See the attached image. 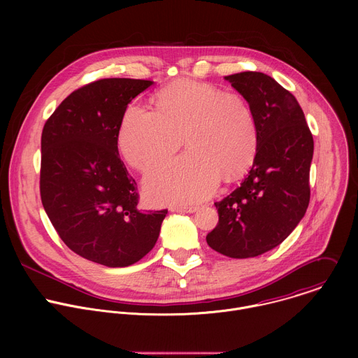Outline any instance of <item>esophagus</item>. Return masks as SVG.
Listing matches in <instances>:
<instances>
[{
	"mask_svg": "<svg viewBox=\"0 0 358 358\" xmlns=\"http://www.w3.org/2000/svg\"><path fill=\"white\" fill-rule=\"evenodd\" d=\"M171 210L177 211V213H188V214H191V213H195L198 208L195 206H181V207H173Z\"/></svg>",
	"mask_w": 358,
	"mask_h": 358,
	"instance_id": "obj_1",
	"label": "esophagus"
}]
</instances>
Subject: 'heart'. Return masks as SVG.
Masks as SVG:
<instances>
[{
  "instance_id": "heart-1",
  "label": "heart",
  "mask_w": 358,
  "mask_h": 358,
  "mask_svg": "<svg viewBox=\"0 0 358 358\" xmlns=\"http://www.w3.org/2000/svg\"><path fill=\"white\" fill-rule=\"evenodd\" d=\"M156 110L131 105L122 120L119 148L141 173L169 160L182 137L184 156L145 178L159 202L182 203L208 196L221 177L234 180L252 164L258 126L249 101L236 92L195 80H177L156 96Z\"/></svg>"
}]
</instances>
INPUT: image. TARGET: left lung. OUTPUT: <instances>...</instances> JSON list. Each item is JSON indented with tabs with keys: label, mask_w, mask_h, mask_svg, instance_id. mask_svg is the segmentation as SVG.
<instances>
[{
	"label": "left lung",
	"mask_w": 358,
	"mask_h": 358,
	"mask_svg": "<svg viewBox=\"0 0 358 358\" xmlns=\"http://www.w3.org/2000/svg\"><path fill=\"white\" fill-rule=\"evenodd\" d=\"M248 101L258 126L257 156L246 178L215 202L220 221L207 243L243 259L282 243L310 201L313 136L296 97L262 72L225 76Z\"/></svg>",
	"instance_id": "1"
}]
</instances>
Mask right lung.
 I'll return each mask as SVG.
<instances>
[{
  "instance_id": "1",
  "label": "right lung",
  "mask_w": 358,
  "mask_h": 358,
  "mask_svg": "<svg viewBox=\"0 0 358 358\" xmlns=\"http://www.w3.org/2000/svg\"><path fill=\"white\" fill-rule=\"evenodd\" d=\"M152 80L109 78L72 92L46 120L39 189L65 245L109 268L136 264L156 245L167 210H138L136 181L119 157L130 101Z\"/></svg>"
}]
</instances>
